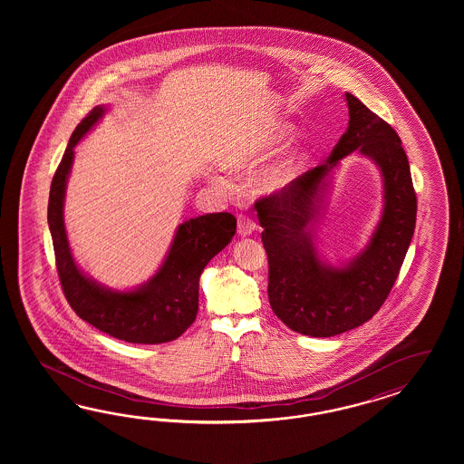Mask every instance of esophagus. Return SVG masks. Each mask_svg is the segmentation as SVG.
<instances>
[{"mask_svg":"<svg viewBox=\"0 0 464 464\" xmlns=\"http://www.w3.org/2000/svg\"><path fill=\"white\" fill-rule=\"evenodd\" d=\"M255 221L248 216H238V235L239 237H250L253 231H255Z\"/></svg>","mask_w":464,"mask_h":464,"instance_id":"1","label":"esophagus"}]
</instances>
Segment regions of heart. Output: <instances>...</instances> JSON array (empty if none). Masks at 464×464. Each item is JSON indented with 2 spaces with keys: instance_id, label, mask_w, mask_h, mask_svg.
<instances>
[{
  "instance_id": "1",
  "label": "heart",
  "mask_w": 464,
  "mask_h": 464,
  "mask_svg": "<svg viewBox=\"0 0 464 464\" xmlns=\"http://www.w3.org/2000/svg\"><path fill=\"white\" fill-rule=\"evenodd\" d=\"M295 138V129L289 124L277 122L264 129L252 140L243 142L233 155L227 158V167L235 169H255L266 163ZM308 169V155L304 150H297L285 156L276 167L262 177L260 187L266 192H277L297 180Z\"/></svg>"
}]
</instances>
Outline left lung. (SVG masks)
Instances as JSON below:
<instances>
[{"instance_id": "1", "label": "left lung", "mask_w": 464, "mask_h": 464, "mask_svg": "<svg viewBox=\"0 0 464 464\" xmlns=\"http://www.w3.org/2000/svg\"><path fill=\"white\" fill-rule=\"evenodd\" d=\"M349 127L324 165L289 187L260 198L272 311L297 334L334 337L371 320L390 295L415 231L417 196L401 140L393 127L345 93ZM353 150L377 163L383 177V212L370 243L347 265L321 258L314 226L324 209L331 173Z\"/></svg>"}]
</instances>
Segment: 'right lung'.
<instances>
[{
	"mask_svg": "<svg viewBox=\"0 0 464 464\" xmlns=\"http://www.w3.org/2000/svg\"><path fill=\"white\" fill-rule=\"evenodd\" d=\"M105 112V105L95 107L74 129L51 183L47 223L56 253L57 276L71 308L86 324L129 343H165L180 337L194 324L200 274L235 237L237 218L229 212H216L179 225L163 264L140 287L115 291L88 277L71 253L64 226V196L74 146Z\"/></svg>",
	"mask_w": 464,
	"mask_h": 464,
	"instance_id": "1",
	"label": "right lung"
}]
</instances>
